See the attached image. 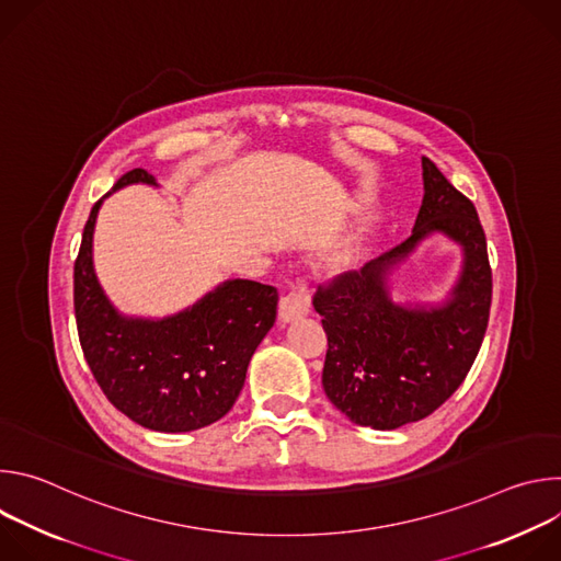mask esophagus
Returning a JSON list of instances; mask_svg holds the SVG:
<instances>
[{
    "label": "esophagus",
    "mask_w": 561,
    "mask_h": 561,
    "mask_svg": "<svg viewBox=\"0 0 561 561\" xmlns=\"http://www.w3.org/2000/svg\"><path fill=\"white\" fill-rule=\"evenodd\" d=\"M310 293L306 288H293L290 293H286L279 301V319L284 324L293 322L297 317L308 314L310 310Z\"/></svg>",
    "instance_id": "esophagus-1"
}]
</instances>
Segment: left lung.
<instances>
[{"mask_svg":"<svg viewBox=\"0 0 561 561\" xmlns=\"http://www.w3.org/2000/svg\"><path fill=\"white\" fill-rule=\"evenodd\" d=\"M424 199L407 242L319 286L329 351L327 397L353 424L394 431L437 411L466 379L484 342L493 275L477 210L422 157ZM433 233L462 249V271L442 302H397L389 277Z\"/></svg>","mask_w":561,"mask_h":561,"instance_id":"8db88e82","label":"left lung"}]
</instances>
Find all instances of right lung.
Here are the masks:
<instances>
[{"mask_svg":"<svg viewBox=\"0 0 561 561\" xmlns=\"http://www.w3.org/2000/svg\"><path fill=\"white\" fill-rule=\"evenodd\" d=\"M130 184L159 186L135 169L111 193ZM106 197L93 206L75 260V317L84 357L111 404L135 424L159 433L204 428L221 420L242 392L251 357L275 324L277 288L226 279L175 314L119 312L93 264V234Z\"/></svg>","mask_w":561,"mask_h":561,"instance_id":"right-lung-1","label":"right lung"}]
</instances>
